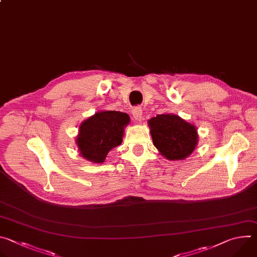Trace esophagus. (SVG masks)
<instances>
[{
  "label": "esophagus",
  "mask_w": 257,
  "mask_h": 257,
  "mask_svg": "<svg viewBox=\"0 0 257 257\" xmlns=\"http://www.w3.org/2000/svg\"><path fill=\"white\" fill-rule=\"evenodd\" d=\"M132 114H133V116H134V118H135V120H137V121H141L142 120V115H143V111H142V107H140V106H135V107H133V109H132Z\"/></svg>",
  "instance_id": "esophagus-1"
}]
</instances>
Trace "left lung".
Segmentation results:
<instances>
[{"label": "left lung", "mask_w": 257, "mask_h": 257, "mask_svg": "<svg viewBox=\"0 0 257 257\" xmlns=\"http://www.w3.org/2000/svg\"><path fill=\"white\" fill-rule=\"evenodd\" d=\"M149 125L154 145L168 160H184L194 151L198 138L196 128L179 116L157 115Z\"/></svg>", "instance_id": "left-lung-1"}]
</instances>
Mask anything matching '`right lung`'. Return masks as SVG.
Returning <instances> with one entry per match:
<instances>
[{"instance_id": "right-lung-1", "label": "right lung", "mask_w": 257, "mask_h": 257, "mask_svg": "<svg viewBox=\"0 0 257 257\" xmlns=\"http://www.w3.org/2000/svg\"><path fill=\"white\" fill-rule=\"evenodd\" d=\"M129 116L117 111L98 112L84 121L76 140L80 154L93 163H102L116 146L122 143Z\"/></svg>"}]
</instances>
